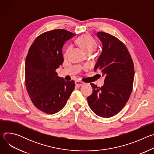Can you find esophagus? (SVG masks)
Masks as SVG:
<instances>
[{
    "label": "esophagus",
    "instance_id": "34e87169",
    "mask_svg": "<svg viewBox=\"0 0 154 154\" xmlns=\"http://www.w3.org/2000/svg\"><path fill=\"white\" fill-rule=\"evenodd\" d=\"M75 85L77 86H82L84 85V83L83 82H81V81H79V80H77L75 82Z\"/></svg>",
    "mask_w": 154,
    "mask_h": 154
}]
</instances>
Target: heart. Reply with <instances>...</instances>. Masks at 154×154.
<instances>
[{"instance_id":"heart-1","label":"heart","mask_w":154,"mask_h":154,"mask_svg":"<svg viewBox=\"0 0 154 154\" xmlns=\"http://www.w3.org/2000/svg\"><path fill=\"white\" fill-rule=\"evenodd\" d=\"M76 42L86 53L92 52L97 47L95 40L88 35H84L80 36L77 39ZM69 49L70 48L67 49V52H68Z\"/></svg>"}]
</instances>
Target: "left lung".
Segmentation results:
<instances>
[{
  "mask_svg": "<svg viewBox=\"0 0 154 154\" xmlns=\"http://www.w3.org/2000/svg\"><path fill=\"white\" fill-rule=\"evenodd\" d=\"M96 35L102 48L94 69L105 77L104 85L99 88L91 83L93 91L87 100L97 116L110 118L121 110L130 97L135 75L134 66L127 48L121 41L103 32H97Z\"/></svg>",
  "mask_w": 154,
  "mask_h": 154,
  "instance_id": "left-lung-1",
  "label": "left lung"
}]
</instances>
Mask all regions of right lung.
<instances>
[{"label": "right lung", "mask_w": 154, "mask_h": 154, "mask_svg": "<svg viewBox=\"0 0 154 154\" xmlns=\"http://www.w3.org/2000/svg\"><path fill=\"white\" fill-rule=\"evenodd\" d=\"M75 35L56 29L38 36L30 46L25 62L27 91L33 105L41 112L55 114L66 104L74 90V80L65 81L55 70L62 64V49Z\"/></svg>", "instance_id": "obj_1"}]
</instances>
